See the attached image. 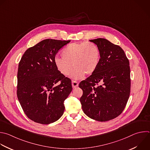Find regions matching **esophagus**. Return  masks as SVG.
<instances>
[{"mask_svg": "<svg viewBox=\"0 0 150 150\" xmlns=\"http://www.w3.org/2000/svg\"><path fill=\"white\" fill-rule=\"evenodd\" d=\"M72 86L74 88L77 87L78 86V82L77 81H72Z\"/></svg>", "mask_w": 150, "mask_h": 150, "instance_id": "obj_1", "label": "esophagus"}]
</instances>
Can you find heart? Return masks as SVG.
I'll return each instance as SVG.
<instances>
[{
    "instance_id": "1",
    "label": "heart",
    "mask_w": 150,
    "mask_h": 150,
    "mask_svg": "<svg viewBox=\"0 0 150 150\" xmlns=\"http://www.w3.org/2000/svg\"><path fill=\"white\" fill-rule=\"evenodd\" d=\"M61 55L62 58H54L57 69L62 75L67 76L71 74L74 67L75 68L72 75L75 79L83 78L85 74L89 75L94 73L101 59L98 46L89 42L71 43L62 50Z\"/></svg>"
}]
</instances>
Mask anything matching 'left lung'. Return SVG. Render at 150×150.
I'll list each match as a JSON object with an SVG mask.
<instances>
[{"mask_svg":"<svg viewBox=\"0 0 150 150\" xmlns=\"http://www.w3.org/2000/svg\"><path fill=\"white\" fill-rule=\"evenodd\" d=\"M90 42L99 47L101 59L95 72L79 84L83 91L80 102L88 117L105 122L119 116L126 106L131 89L129 62L120 46L104 38Z\"/></svg>","mask_w":150,"mask_h":150,"instance_id":"8db88e82","label":"left lung"}]
</instances>
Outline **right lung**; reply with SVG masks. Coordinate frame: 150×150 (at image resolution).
Segmentation results:
<instances>
[{
    "instance_id": "add662e5",
    "label": "right lung",
    "mask_w": 150,
    "mask_h": 150,
    "mask_svg": "<svg viewBox=\"0 0 150 150\" xmlns=\"http://www.w3.org/2000/svg\"><path fill=\"white\" fill-rule=\"evenodd\" d=\"M70 41L43 40L28 49L19 63L18 98L26 115L35 122L51 124L64 114V101L72 90L71 80L58 71L54 60Z\"/></svg>"
}]
</instances>
